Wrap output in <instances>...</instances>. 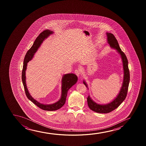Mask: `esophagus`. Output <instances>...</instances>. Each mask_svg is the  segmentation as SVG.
Segmentation results:
<instances>
[{
    "label": "esophagus",
    "mask_w": 146,
    "mask_h": 146,
    "mask_svg": "<svg viewBox=\"0 0 146 146\" xmlns=\"http://www.w3.org/2000/svg\"><path fill=\"white\" fill-rule=\"evenodd\" d=\"M75 73L77 76H80V74L81 73V71L80 69H76L75 70Z\"/></svg>",
    "instance_id": "esophagus-1"
}]
</instances>
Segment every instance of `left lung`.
<instances>
[{"label": "left lung", "mask_w": 146, "mask_h": 146, "mask_svg": "<svg viewBox=\"0 0 146 146\" xmlns=\"http://www.w3.org/2000/svg\"><path fill=\"white\" fill-rule=\"evenodd\" d=\"M106 34L107 36L108 44L110 45L111 48L116 49L118 53L121 55L124 70V78L122 87L118 95L112 102L108 104H97L96 102H94L89 95L87 98V103L89 107L91 110L99 113H108L118 108L126 98L130 82V72L128 68V59L126 55L121 49L119 45L118 44V41L114 35L108 32L106 33ZM83 83L86 86V87L88 88L87 84L85 80H83Z\"/></svg>", "instance_id": "obj_1"}]
</instances>
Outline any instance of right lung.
Listing matches in <instances>:
<instances>
[{
	"instance_id": "right-lung-1",
	"label": "right lung",
	"mask_w": 146,
	"mask_h": 146,
	"mask_svg": "<svg viewBox=\"0 0 146 146\" xmlns=\"http://www.w3.org/2000/svg\"><path fill=\"white\" fill-rule=\"evenodd\" d=\"M53 33L54 32L52 31H51L49 29H46L41 32L39 35V36L36 38V40H35L32 47L26 53V55L24 58L22 71V83L23 84L24 90L27 98L40 109L45 111H50L58 110L64 105L66 102V97L67 96V92L68 90H69L70 88H71L74 85L76 84V82H77V80H78V77L75 74L69 73V74L64 75L62 77V81H61L62 85H61V98L57 102H55L53 104H41L39 102H38L37 101L35 100L29 93L28 89L27 88V86H26V76H25V74H26L25 71H26L27 66V63L29 61H30V60L33 58L34 54L36 53L37 50H38V48H39V47L41 46V45L44 41V40L46 38H48V36H50L51 34H53Z\"/></svg>"
}]
</instances>
